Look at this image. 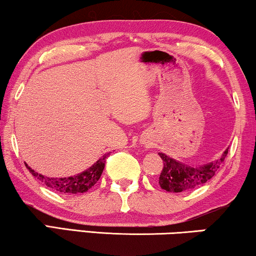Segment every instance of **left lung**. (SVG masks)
<instances>
[{
	"label": "left lung",
	"mask_w": 256,
	"mask_h": 256,
	"mask_svg": "<svg viewBox=\"0 0 256 256\" xmlns=\"http://www.w3.org/2000/svg\"><path fill=\"white\" fill-rule=\"evenodd\" d=\"M228 152L226 149L222 157L202 166H188L183 162L160 152L164 166L160 174V186L168 192H183L204 184L214 176Z\"/></svg>",
	"instance_id": "8db88e82"
}]
</instances>
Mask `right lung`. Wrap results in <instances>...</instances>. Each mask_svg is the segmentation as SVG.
<instances>
[{
  "mask_svg": "<svg viewBox=\"0 0 256 256\" xmlns=\"http://www.w3.org/2000/svg\"><path fill=\"white\" fill-rule=\"evenodd\" d=\"M110 154H104L102 157H100L92 166H90L88 169H86L82 172H80L76 176H70V177H60V178H54V177H46L43 176L42 174H38L37 171L28 166L26 163V166L29 169L32 176H34L37 180H40L42 183L46 185L48 188H52L54 191L60 192V194H84L87 192L94 184L99 180L102 174L104 163H106V157H108Z\"/></svg>",
  "mask_w": 256,
  "mask_h": 256,
  "instance_id": "right-lung-1",
  "label": "right lung"
}]
</instances>
